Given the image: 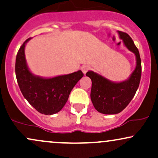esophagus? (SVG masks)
I'll list each match as a JSON object with an SVG mask.
<instances>
[{
    "label": "esophagus",
    "mask_w": 158,
    "mask_h": 158,
    "mask_svg": "<svg viewBox=\"0 0 158 158\" xmlns=\"http://www.w3.org/2000/svg\"><path fill=\"white\" fill-rule=\"evenodd\" d=\"M81 71H82V73L85 74L88 71V70H90V67L88 66V65H83V66L81 68Z\"/></svg>",
    "instance_id": "esophagus-1"
}]
</instances>
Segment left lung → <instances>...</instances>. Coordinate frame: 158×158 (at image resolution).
<instances>
[{"instance_id": "obj_1", "label": "left lung", "mask_w": 158, "mask_h": 158, "mask_svg": "<svg viewBox=\"0 0 158 158\" xmlns=\"http://www.w3.org/2000/svg\"><path fill=\"white\" fill-rule=\"evenodd\" d=\"M117 32L125 47L135 55L136 67L129 77L117 82L91 70L86 73L92 81V103L97 111L104 114H117L125 109L135 97L141 78V60L138 49L128 34L121 31Z\"/></svg>"}]
</instances>
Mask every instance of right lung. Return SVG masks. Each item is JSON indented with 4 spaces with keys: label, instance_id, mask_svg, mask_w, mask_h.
<instances>
[{
    "label": "right lung",
    "instance_id": "right-lung-1",
    "mask_svg": "<svg viewBox=\"0 0 158 158\" xmlns=\"http://www.w3.org/2000/svg\"><path fill=\"white\" fill-rule=\"evenodd\" d=\"M27 39L16 56L15 74L20 90L25 99L39 113L52 115L60 111L76 84L83 77L80 70L54 77H42L30 71L25 57Z\"/></svg>",
    "mask_w": 158,
    "mask_h": 158
}]
</instances>
